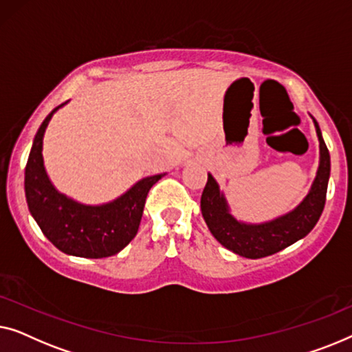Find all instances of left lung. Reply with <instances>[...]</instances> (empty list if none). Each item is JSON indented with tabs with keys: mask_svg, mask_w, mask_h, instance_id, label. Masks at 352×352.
<instances>
[{
	"mask_svg": "<svg viewBox=\"0 0 352 352\" xmlns=\"http://www.w3.org/2000/svg\"><path fill=\"white\" fill-rule=\"evenodd\" d=\"M314 126L320 146L319 170L308 196L290 214L261 225L241 223L228 212L226 201L214 177L210 174L207 177L201 196V212L212 234L228 250L245 258H263L300 241L318 223L325 206L330 177V155L316 120Z\"/></svg>",
	"mask_w": 352,
	"mask_h": 352,
	"instance_id": "left-lung-1",
	"label": "left lung"
}]
</instances>
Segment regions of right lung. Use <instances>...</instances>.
<instances>
[{
  "label": "right lung",
  "instance_id": "right-lung-1",
  "mask_svg": "<svg viewBox=\"0 0 352 352\" xmlns=\"http://www.w3.org/2000/svg\"><path fill=\"white\" fill-rule=\"evenodd\" d=\"M63 105V103H62ZM54 108L39 126L25 166V197L30 214L43 234L63 254L82 258L116 255L135 237L148 191L162 175L146 177L126 195L103 206L78 204L52 186L43 164V137Z\"/></svg>",
  "mask_w": 352,
  "mask_h": 352
}]
</instances>
